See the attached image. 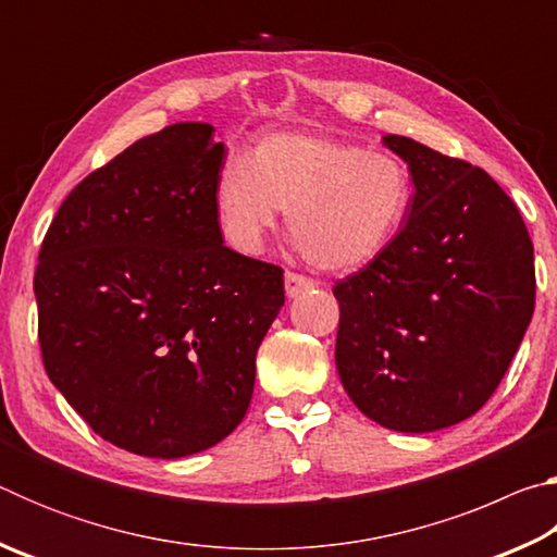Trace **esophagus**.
<instances>
[{
    "mask_svg": "<svg viewBox=\"0 0 557 557\" xmlns=\"http://www.w3.org/2000/svg\"><path fill=\"white\" fill-rule=\"evenodd\" d=\"M312 287H314V282L305 277V275H297V272H287V275H285V292H287L289 299L299 297L301 292H307Z\"/></svg>",
    "mask_w": 557,
    "mask_h": 557,
    "instance_id": "1",
    "label": "esophagus"
}]
</instances>
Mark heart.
Returning a JSON list of instances; mask_svg holds the SVG:
<instances>
[{
  "mask_svg": "<svg viewBox=\"0 0 557 557\" xmlns=\"http://www.w3.org/2000/svg\"><path fill=\"white\" fill-rule=\"evenodd\" d=\"M219 225L233 248L260 252L287 211L292 240L314 268L351 272L391 248L412 203L398 157L322 132H272L250 162L231 159L213 188Z\"/></svg>",
  "mask_w": 557,
  "mask_h": 557,
  "instance_id": "1",
  "label": "heart"
}]
</instances>
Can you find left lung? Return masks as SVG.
<instances>
[{
	"instance_id": "1",
	"label": "left lung",
	"mask_w": 557,
	"mask_h": 557,
	"mask_svg": "<svg viewBox=\"0 0 557 557\" xmlns=\"http://www.w3.org/2000/svg\"><path fill=\"white\" fill-rule=\"evenodd\" d=\"M410 169L391 248L334 287L336 371L366 418L395 432L457 425L492 398L533 317V243L484 169L383 135Z\"/></svg>"
}]
</instances>
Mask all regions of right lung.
<instances>
[{
	"instance_id": "right-lung-1",
	"label": "right lung",
	"mask_w": 557,
	"mask_h": 557,
	"mask_svg": "<svg viewBox=\"0 0 557 557\" xmlns=\"http://www.w3.org/2000/svg\"><path fill=\"white\" fill-rule=\"evenodd\" d=\"M223 143L176 122L83 178L46 233L34 295L51 383L102 440L178 459L240 425L282 270L223 245Z\"/></svg>"
}]
</instances>
